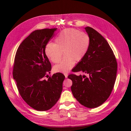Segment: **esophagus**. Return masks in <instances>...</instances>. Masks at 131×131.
Wrapping results in <instances>:
<instances>
[{
  "label": "esophagus",
  "instance_id": "34e87169",
  "mask_svg": "<svg viewBox=\"0 0 131 131\" xmlns=\"http://www.w3.org/2000/svg\"><path fill=\"white\" fill-rule=\"evenodd\" d=\"M64 76H65V77H66V78H68V74H67V73H64Z\"/></svg>",
  "mask_w": 131,
  "mask_h": 131
}]
</instances>
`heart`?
I'll list each match as a JSON object with an SVG mask.
<instances>
[{
  "mask_svg": "<svg viewBox=\"0 0 131 131\" xmlns=\"http://www.w3.org/2000/svg\"><path fill=\"white\" fill-rule=\"evenodd\" d=\"M91 45L89 35L79 30L67 28L61 31L54 39V43H48L45 53L51 62L56 63L64 58L53 69L57 73H67L72 69L75 62L81 61L88 54Z\"/></svg>",
  "mask_w": 131,
  "mask_h": 131,
  "instance_id": "1",
  "label": "heart"
}]
</instances>
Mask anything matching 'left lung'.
Masks as SVG:
<instances>
[{
	"label": "left lung",
	"instance_id": "left-lung-1",
	"mask_svg": "<svg viewBox=\"0 0 131 131\" xmlns=\"http://www.w3.org/2000/svg\"><path fill=\"white\" fill-rule=\"evenodd\" d=\"M91 39L89 52L73 69L86 75L70 74L71 90L74 98L87 108L101 105L109 98L116 80L117 64L115 56L105 39L92 28H85Z\"/></svg>",
	"mask_w": 131,
	"mask_h": 131
}]
</instances>
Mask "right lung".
I'll use <instances>...</instances> for the list:
<instances>
[{
  "label": "right lung",
  "instance_id": "add662e5",
  "mask_svg": "<svg viewBox=\"0 0 131 131\" xmlns=\"http://www.w3.org/2000/svg\"><path fill=\"white\" fill-rule=\"evenodd\" d=\"M57 28L33 31L23 40L16 53L13 78L21 96L31 108L38 111L49 110L60 98L64 75L50 73L51 64L45 47ZM46 77L48 78L45 79Z\"/></svg>",
  "mask_w": 131,
  "mask_h": 131
}]
</instances>
